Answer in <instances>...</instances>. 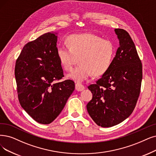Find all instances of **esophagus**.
<instances>
[{"instance_id":"esophagus-1","label":"esophagus","mask_w":156,"mask_h":156,"mask_svg":"<svg viewBox=\"0 0 156 156\" xmlns=\"http://www.w3.org/2000/svg\"><path fill=\"white\" fill-rule=\"evenodd\" d=\"M85 88V87L83 84H80V83H76V90L80 91H83Z\"/></svg>"}]
</instances>
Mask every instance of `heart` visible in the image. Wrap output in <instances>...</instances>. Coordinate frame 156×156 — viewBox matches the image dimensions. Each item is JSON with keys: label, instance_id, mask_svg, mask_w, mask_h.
<instances>
[{"label": "heart", "instance_id": "1", "mask_svg": "<svg viewBox=\"0 0 156 156\" xmlns=\"http://www.w3.org/2000/svg\"><path fill=\"white\" fill-rule=\"evenodd\" d=\"M66 47H58L57 55L61 67L70 70L78 59L79 65L67 75L76 82H83L93 74L102 76L109 68L115 55L113 42L95 34L85 33L68 36Z\"/></svg>", "mask_w": 156, "mask_h": 156}]
</instances>
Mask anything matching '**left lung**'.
Returning a JSON list of instances; mask_svg holds the SVG:
<instances>
[{"instance_id": "left-lung-1", "label": "left lung", "mask_w": 156, "mask_h": 156, "mask_svg": "<svg viewBox=\"0 0 156 156\" xmlns=\"http://www.w3.org/2000/svg\"><path fill=\"white\" fill-rule=\"evenodd\" d=\"M120 41L108 70L95 84L88 86L93 97L86 108L98 126L110 127L121 123L134 111L140 93L142 63L131 37L115 29Z\"/></svg>"}]
</instances>
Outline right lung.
Returning a JSON list of instances; mask_svg holds the SVG:
<instances>
[{
    "mask_svg": "<svg viewBox=\"0 0 156 156\" xmlns=\"http://www.w3.org/2000/svg\"><path fill=\"white\" fill-rule=\"evenodd\" d=\"M57 38L47 33L25 45L17 58L15 76L22 108L40 123L52 122L64 108L75 89L64 77L57 55Z\"/></svg>",
    "mask_w": 156,
    "mask_h": 156,
    "instance_id": "right-lung-1",
    "label": "right lung"
}]
</instances>
